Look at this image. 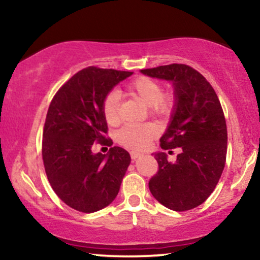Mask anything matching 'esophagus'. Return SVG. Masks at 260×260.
Listing matches in <instances>:
<instances>
[{"mask_svg": "<svg viewBox=\"0 0 260 260\" xmlns=\"http://www.w3.org/2000/svg\"><path fill=\"white\" fill-rule=\"evenodd\" d=\"M130 156H131V159H133V161H136L137 158L141 157L142 154H140V152H136V151H131Z\"/></svg>", "mask_w": 260, "mask_h": 260, "instance_id": "obj_1", "label": "esophagus"}]
</instances>
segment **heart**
<instances>
[{"mask_svg": "<svg viewBox=\"0 0 260 260\" xmlns=\"http://www.w3.org/2000/svg\"><path fill=\"white\" fill-rule=\"evenodd\" d=\"M125 92L130 97L149 106L155 115L169 116L175 106L173 93H163L161 85L151 78H136L126 85ZM102 110L109 125H117L119 123V97L117 92L111 91L106 94ZM157 135V127L152 124H127L117 133V141L131 150H144Z\"/></svg>", "mask_w": 260, "mask_h": 260, "instance_id": "b5f03b06", "label": "heart"}]
</instances>
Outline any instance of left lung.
<instances>
[{"mask_svg":"<svg viewBox=\"0 0 260 260\" xmlns=\"http://www.w3.org/2000/svg\"><path fill=\"white\" fill-rule=\"evenodd\" d=\"M141 72L173 83L175 108L159 145L165 150L181 148L174 163L166 152H156L158 170L149 189L167 208L189 211L207 200L225 168L227 127L221 104L206 78L184 63Z\"/></svg>","mask_w":260,"mask_h":260,"instance_id":"8db88e82","label":"left lung"}]
</instances>
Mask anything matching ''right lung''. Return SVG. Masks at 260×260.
Wrapping results in <instances>:
<instances>
[{
    "label": "right lung",
    "instance_id": "right-lung-1",
    "mask_svg": "<svg viewBox=\"0 0 260 260\" xmlns=\"http://www.w3.org/2000/svg\"><path fill=\"white\" fill-rule=\"evenodd\" d=\"M131 74L86 67L70 78L49 104L42 134L46 175L60 200L76 211L97 212L118 194L131 161L129 152L112 147L106 155L93 154L92 145H112L106 138L103 102Z\"/></svg>",
    "mask_w": 260,
    "mask_h": 260
}]
</instances>
